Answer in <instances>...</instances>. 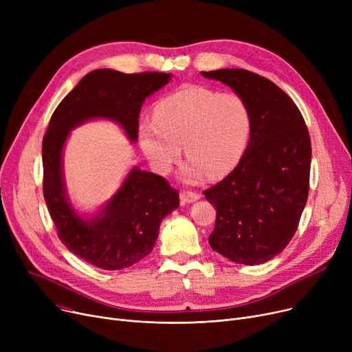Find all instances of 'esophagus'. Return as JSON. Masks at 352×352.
Returning a JSON list of instances; mask_svg holds the SVG:
<instances>
[{"mask_svg":"<svg viewBox=\"0 0 352 352\" xmlns=\"http://www.w3.org/2000/svg\"><path fill=\"white\" fill-rule=\"evenodd\" d=\"M198 198H201V194L197 191H191V190H181L179 192V199L182 204H188V202H194Z\"/></svg>","mask_w":352,"mask_h":352,"instance_id":"obj_1","label":"esophagus"}]
</instances>
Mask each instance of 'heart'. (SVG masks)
Instances as JSON below:
<instances>
[{
    "label": "heart",
    "instance_id": "obj_1",
    "mask_svg": "<svg viewBox=\"0 0 352 352\" xmlns=\"http://www.w3.org/2000/svg\"><path fill=\"white\" fill-rule=\"evenodd\" d=\"M252 129L247 101L234 92L188 87L161 100L154 121L140 124V142L158 171H168L181 145L188 158L182 177L197 182L223 177L243 158Z\"/></svg>",
    "mask_w": 352,
    "mask_h": 352
}]
</instances>
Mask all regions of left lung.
Instances as JSON below:
<instances>
[{
	"mask_svg": "<svg viewBox=\"0 0 352 352\" xmlns=\"http://www.w3.org/2000/svg\"><path fill=\"white\" fill-rule=\"evenodd\" d=\"M231 87L252 117L247 150L217 186L204 191L217 217L210 245L228 260L256 265L289 244L307 204L311 140L298 107L255 72L224 68L201 72Z\"/></svg>",
	"mask_w": 352,
	"mask_h": 352,
	"instance_id": "8db88e82",
	"label": "left lung"
}]
</instances>
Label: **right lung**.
I'll return each mask as SVG.
<instances>
[{"mask_svg": "<svg viewBox=\"0 0 352 352\" xmlns=\"http://www.w3.org/2000/svg\"><path fill=\"white\" fill-rule=\"evenodd\" d=\"M171 76L145 71L124 74L94 69L55 108L43 140V192L61 243L94 267L117 271L137 264L155 245L160 224L179 206V195L164 177L134 168L101 214L80 218L68 204L61 153L69 129L85 120L105 117L122 125L131 141L138 138V118L145 97Z\"/></svg>", "mask_w": 352, "mask_h": 352, "instance_id": "1", "label": "right lung"}]
</instances>
